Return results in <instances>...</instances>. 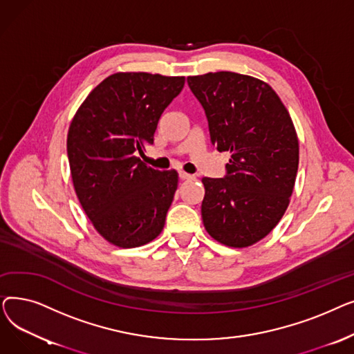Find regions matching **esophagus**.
I'll return each instance as SVG.
<instances>
[{"mask_svg":"<svg viewBox=\"0 0 354 354\" xmlns=\"http://www.w3.org/2000/svg\"><path fill=\"white\" fill-rule=\"evenodd\" d=\"M179 178H180V179H194L195 176H194V175H191V174H187V172L180 171V172H179Z\"/></svg>","mask_w":354,"mask_h":354,"instance_id":"obj_1","label":"esophagus"}]
</instances>
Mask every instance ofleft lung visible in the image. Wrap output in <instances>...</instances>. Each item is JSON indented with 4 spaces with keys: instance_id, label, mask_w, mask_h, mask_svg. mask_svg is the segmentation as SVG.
Returning <instances> with one entry per match:
<instances>
[{
    "instance_id": "left-lung-1",
    "label": "left lung",
    "mask_w": 354,
    "mask_h": 354,
    "mask_svg": "<svg viewBox=\"0 0 354 354\" xmlns=\"http://www.w3.org/2000/svg\"><path fill=\"white\" fill-rule=\"evenodd\" d=\"M208 119L211 143L230 152L224 178H202V221L218 243L245 248L283 218L299 169V138L266 82L232 71L188 77Z\"/></svg>"
}]
</instances>
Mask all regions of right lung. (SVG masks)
<instances>
[{
	"mask_svg": "<svg viewBox=\"0 0 354 354\" xmlns=\"http://www.w3.org/2000/svg\"><path fill=\"white\" fill-rule=\"evenodd\" d=\"M185 77L115 73L82 103L67 135L74 191L93 227L110 244L135 248L163 230L178 172L156 171L138 155Z\"/></svg>",
	"mask_w": 354,
	"mask_h": 354,
	"instance_id": "add662e5",
	"label": "right lung"
}]
</instances>
